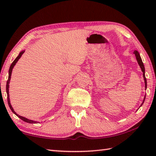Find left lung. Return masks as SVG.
Wrapping results in <instances>:
<instances>
[{
	"label": "left lung",
	"instance_id": "left-lung-1",
	"mask_svg": "<svg viewBox=\"0 0 156 156\" xmlns=\"http://www.w3.org/2000/svg\"><path fill=\"white\" fill-rule=\"evenodd\" d=\"M133 54L135 55V57H136V59L137 60V62L139 65H140V68L141 69V71L143 72V76H144V80H145V89L147 88V80H146V78H145V68H144V65L143 64V62H142V59L141 58V56L140 55V54H139V52L137 51V50H135ZM145 97H144V101H143V103L141 104V105L144 104V102L145 101Z\"/></svg>",
	"mask_w": 156,
	"mask_h": 156
}]
</instances>
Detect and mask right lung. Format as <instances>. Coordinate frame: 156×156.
<instances>
[{
  "label": "right lung",
  "instance_id": "1",
  "mask_svg": "<svg viewBox=\"0 0 156 156\" xmlns=\"http://www.w3.org/2000/svg\"><path fill=\"white\" fill-rule=\"evenodd\" d=\"M25 51H22L21 52H20V54H19V55L17 56V57L16 58V59H15L14 61H13V62L12 63V64L11 65V66H10V68H9V78H8V80L7 82H6V94H7V101H8V104H9V106L10 108H11V110L12 111L13 113H15L16 116H17L18 117H19L21 119H22L23 121H24L25 122H29V123H37V121H32V120H29V119H26L25 117H22V116H20L19 115H17L16 113V112L14 111V110H13V108L12 107V106L11 105V103H10V99H9V82H10V80H11V73H12V68L13 67H14L15 65L16 64V63L17 62V61L19 60V59L21 57V55H23V54H24Z\"/></svg>",
  "mask_w": 156,
  "mask_h": 156
}]
</instances>
